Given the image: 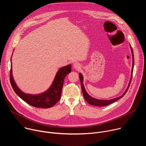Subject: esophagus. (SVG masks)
<instances>
[{
    "instance_id": "obj_1",
    "label": "esophagus",
    "mask_w": 146,
    "mask_h": 146,
    "mask_svg": "<svg viewBox=\"0 0 146 146\" xmlns=\"http://www.w3.org/2000/svg\"><path fill=\"white\" fill-rule=\"evenodd\" d=\"M73 68H74V69H77V70H78V69H80V68H81V65H80V64H78V63H74V64H73Z\"/></svg>"
}]
</instances>
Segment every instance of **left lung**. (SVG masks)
<instances>
[{
  "mask_svg": "<svg viewBox=\"0 0 146 146\" xmlns=\"http://www.w3.org/2000/svg\"><path fill=\"white\" fill-rule=\"evenodd\" d=\"M129 47L131 48V53H132V70H131V78L129 80V82L128 83V85L127 87V89H125V92H124V93L121 95L120 96L118 97V98H114L112 99H110V100H101V99H98L93 98V97L90 96L86 91L84 84H83V81H84V77L82 76V74L80 73H79V77H80V81H81V89H82V94L83 96L84 97L85 100L86 101V102L88 103H89V104L92 105V106H98V107H104V106H107L110 104H112L113 103H114L115 102L120 99L121 98L125 95V94L126 93V92H127L129 85L131 84V81L132 80V73H133V66H134V56H133V52L132 50V47L131 46V44H129Z\"/></svg>",
  "mask_w": 146,
  "mask_h": 146,
  "instance_id": "left-lung-1",
  "label": "left lung"
}]
</instances>
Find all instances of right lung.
I'll return each mask as SVG.
<instances>
[{"mask_svg": "<svg viewBox=\"0 0 146 146\" xmlns=\"http://www.w3.org/2000/svg\"><path fill=\"white\" fill-rule=\"evenodd\" d=\"M11 63L10 79L11 86L16 94L24 102L34 107L48 108L54 106L60 100L64 79L66 75L71 72L72 65L70 64L60 68L52 85L47 90L39 94H32L23 92L17 86L13 76L11 58Z\"/></svg>", "mask_w": 146, "mask_h": 146, "instance_id": "1", "label": "right lung"}]
</instances>
